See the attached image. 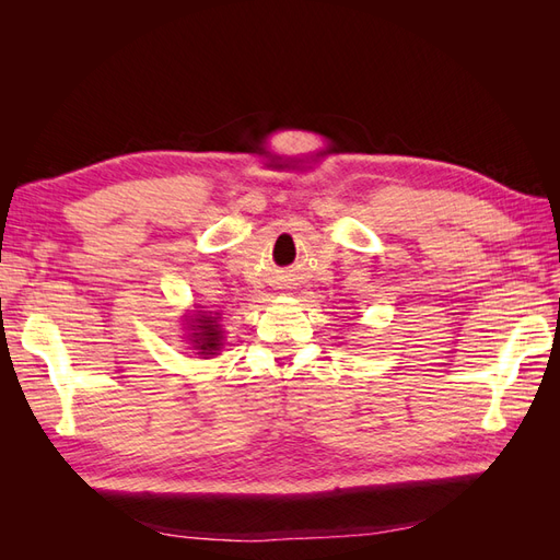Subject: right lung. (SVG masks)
<instances>
[{"mask_svg":"<svg viewBox=\"0 0 560 560\" xmlns=\"http://www.w3.org/2000/svg\"><path fill=\"white\" fill-rule=\"evenodd\" d=\"M194 322V338L191 341L196 343V348L200 350V354H217L219 346H222V329L217 325V317L208 315V313H200L198 317L191 319Z\"/></svg>","mask_w":560,"mask_h":560,"instance_id":"right-lung-1","label":"right lung"}]
</instances>
